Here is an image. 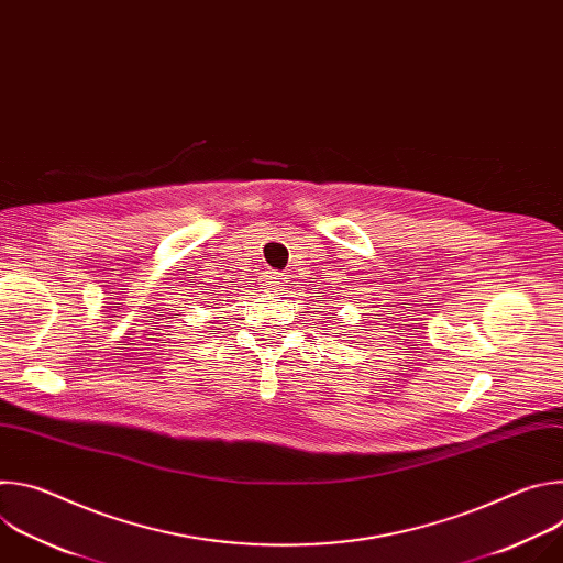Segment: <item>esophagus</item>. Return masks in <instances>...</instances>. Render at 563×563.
<instances>
[{
  "label": "esophagus",
  "mask_w": 563,
  "mask_h": 563,
  "mask_svg": "<svg viewBox=\"0 0 563 563\" xmlns=\"http://www.w3.org/2000/svg\"><path fill=\"white\" fill-rule=\"evenodd\" d=\"M285 283H287V278H285V274H280V272H269V274L265 276V285H267L269 289H283Z\"/></svg>",
  "instance_id": "obj_1"
}]
</instances>
